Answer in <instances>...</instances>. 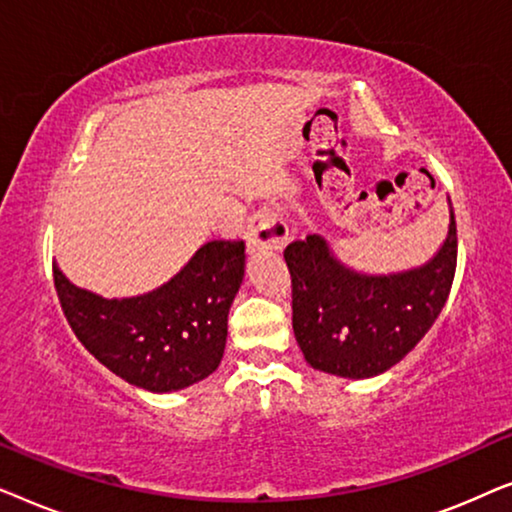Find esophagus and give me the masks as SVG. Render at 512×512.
Masks as SVG:
<instances>
[{
    "mask_svg": "<svg viewBox=\"0 0 512 512\" xmlns=\"http://www.w3.org/2000/svg\"><path fill=\"white\" fill-rule=\"evenodd\" d=\"M249 237L254 247L282 251L289 242V226H286L277 207L265 205L249 219Z\"/></svg>",
    "mask_w": 512,
    "mask_h": 512,
    "instance_id": "esophagus-1",
    "label": "esophagus"
}]
</instances>
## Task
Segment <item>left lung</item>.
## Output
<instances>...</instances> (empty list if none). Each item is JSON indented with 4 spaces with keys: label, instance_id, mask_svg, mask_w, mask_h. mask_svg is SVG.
Segmentation results:
<instances>
[{
    "label": "left lung",
    "instance_id": "left-lung-1",
    "mask_svg": "<svg viewBox=\"0 0 512 512\" xmlns=\"http://www.w3.org/2000/svg\"><path fill=\"white\" fill-rule=\"evenodd\" d=\"M291 272L293 333L305 361L324 373L363 380L396 366L438 319L457 270V223L419 268L366 275L340 263L321 235L284 249Z\"/></svg>",
    "mask_w": 512,
    "mask_h": 512
}]
</instances>
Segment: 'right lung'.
<instances>
[{"instance_id": "obj_1", "label": "right lung", "mask_w": 512, "mask_h": 512, "mask_svg": "<svg viewBox=\"0 0 512 512\" xmlns=\"http://www.w3.org/2000/svg\"><path fill=\"white\" fill-rule=\"evenodd\" d=\"M244 258L242 240H212L170 282L121 300L79 289L55 263L53 282L81 345L125 382L165 394L219 368Z\"/></svg>"}]
</instances>
